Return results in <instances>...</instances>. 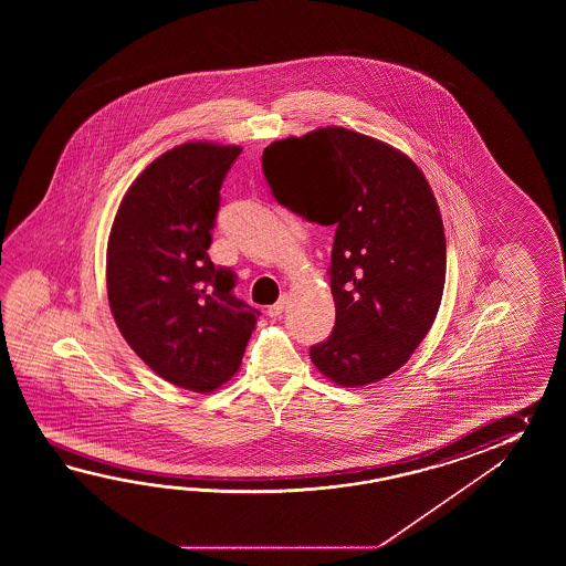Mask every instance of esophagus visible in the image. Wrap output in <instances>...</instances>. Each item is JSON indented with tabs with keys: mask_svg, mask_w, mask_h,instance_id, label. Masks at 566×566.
Listing matches in <instances>:
<instances>
[{
	"mask_svg": "<svg viewBox=\"0 0 566 566\" xmlns=\"http://www.w3.org/2000/svg\"><path fill=\"white\" fill-rule=\"evenodd\" d=\"M285 303H287V295H281L277 303H273V305L266 310V315H269V317H279V315L283 313V310H285Z\"/></svg>",
	"mask_w": 566,
	"mask_h": 566,
	"instance_id": "obj_1",
	"label": "esophagus"
}]
</instances>
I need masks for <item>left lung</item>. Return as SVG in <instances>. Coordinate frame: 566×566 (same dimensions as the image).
Instances as JSON below:
<instances>
[{"mask_svg":"<svg viewBox=\"0 0 566 566\" xmlns=\"http://www.w3.org/2000/svg\"><path fill=\"white\" fill-rule=\"evenodd\" d=\"M263 171L279 205L336 229V325L310 348L315 368L349 388L390 376L431 329L446 287V232L429 181L409 156L344 127L269 145Z\"/></svg>","mask_w":566,"mask_h":566,"instance_id":"obj_1","label":"left lung"}]
</instances>
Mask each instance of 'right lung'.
<instances>
[{"instance_id":"obj_1","label":"right lung","mask_w":566,"mask_h":566,"mask_svg":"<svg viewBox=\"0 0 566 566\" xmlns=\"http://www.w3.org/2000/svg\"><path fill=\"white\" fill-rule=\"evenodd\" d=\"M237 145L190 142L157 157L120 200L107 244L108 305L133 352L193 392L241 366L259 312L208 256Z\"/></svg>"}]
</instances>
